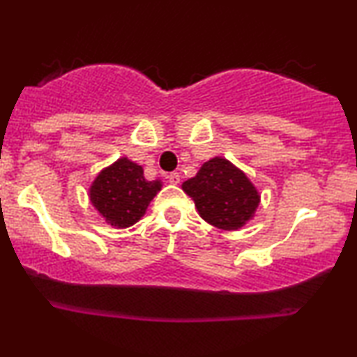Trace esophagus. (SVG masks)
<instances>
[{
	"label": "esophagus",
	"mask_w": 357,
	"mask_h": 357,
	"mask_svg": "<svg viewBox=\"0 0 357 357\" xmlns=\"http://www.w3.org/2000/svg\"><path fill=\"white\" fill-rule=\"evenodd\" d=\"M167 180H169V183L178 185L180 183V175L177 172H172V174L167 175Z\"/></svg>",
	"instance_id": "obj_1"
}]
</instances>
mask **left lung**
<instances>
[{"label": "left lung", "mask_w": 357, "mask_h": 357, "mask_svg": "<svg viewBox=\"0 0 357 357\" xmlns=\"http://www.w3.org/2000/svg\"><path fill=\"white\" fill-rule=\"evenodd\" d=\"M198 214L222 231H237L255 216L260 195L250 178L224 158H213L182 183Z\"/></svg>", "instance_id": "1"}]
</instances>
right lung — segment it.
Instances as JSON below:
<instances>
[{
  "label": "right lung",
  "instance_id": "1",
  "mask_svg": "<svg viewBox=\"0 0 357 357\" xmlns=\"http://www.w3.org/2000/svg\"><path fill=\"white\" fill-rule=\"evenodd\" d=\"M162 188L160 180H146L143 167L120 158L100 170L89 188V198L107 224L116 229L133 226Z\"/></svg>",
  "mask_w": 357,
  "mask_h": 357
}]
</instances>
